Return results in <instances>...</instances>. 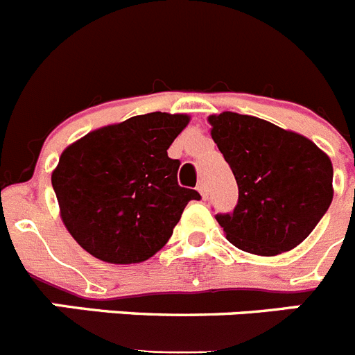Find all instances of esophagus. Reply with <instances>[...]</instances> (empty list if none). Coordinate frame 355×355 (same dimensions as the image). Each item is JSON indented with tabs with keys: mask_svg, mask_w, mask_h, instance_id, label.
Here are the masks:
<instances>
[{
	"mask_svg": "<svg viewBox=\"0 0 355 355\" xmlns=\"http://www.w3.org/2000/svg\"><path fill=\"white\" fill-rule=\"evenodd\" d=\"M197 192L200 193V197H202V199H206V197H208V188H206L205 181H199V184H197Z\"/></svg>",
	"mask_w": 355,
	"mask_h": 355,
	"instance_id": "esophagus-1",
	"label": "esophagus"
}]
</instances>
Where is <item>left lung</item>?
I'll return each mask as SVG.
<instances>
[{"label": "left lung", "instance_id": "obj_1", "mask_svg": "<svg viewBox=\"0 0 355 355\" xmlns=\"http://www.w3.org/2000/svg\"><path fill=\"white\" fill-rule=\"evenodd\" d=\"M211 139L238 184L233 213L216 215L234 247L277 256L302 243L332 202V163L316 144L252 115H209Z\"/></svg>", "mask_w": 355, "mask_h": 355}]
</instances>
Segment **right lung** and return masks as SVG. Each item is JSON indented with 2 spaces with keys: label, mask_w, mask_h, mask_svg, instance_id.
Here are the masks:
<instances>
[{
  "label": "right lung",
  "mask_w": 355,
  "mask_h": 355,
  "mask_svg": "<svg viewBox=\"0 0 355 355\" xmlns=\"http://www.w3.org/2000/svg\"><path fill=\"white\" fill-rule=\"evenodd\" d=\"M188 122L184 114L135 115L65 147L53 190L64 225L94 258L146 261L167 243L184 206L200 199L178 184L180 159L167 155Z\"/></svg>",
  "instance_id": "1"
}]
</instances>
